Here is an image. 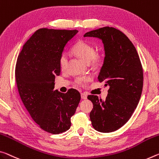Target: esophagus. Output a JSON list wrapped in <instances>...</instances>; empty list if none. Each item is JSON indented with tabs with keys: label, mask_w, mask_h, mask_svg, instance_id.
Instances as JSON below:
<instances>
[{
	"label": "esophagus",
	"mask_w": 159,
	"mask_h": 159,
	"mask_svg": "<svg viewBox=\"0 0 159 159\" xmlns=\"http://www.w3.org/2000/svg\"><path fill=\"white\" fill-rule=\"evenodd\" d=\"M80 96H81V99L83 100L87 99V94H85V93H81V94H80Z\"/></svg>",
	"instance_id": "1"
}]
</instances>
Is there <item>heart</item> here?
<instances>
[{
  "label": "heart",
  "mask_w": 159,
  "mask_h": 159,
  "mask_svg": "<svg viewBox=\"0 0 159 159\" xmlns=\"http://www.w3.org/2000/svg\"><path fill=\"white\" fill-rule=\"evenodd\" d=\"M71 51L73 54L75 56L80 58L83 61L88 63L92 66H97L100 64L102 60V56L98 53L95 52V49L92 45L88 43V42L80 40L75 43ZM68 61H69V56L67 53L64 52L61 55L59 59V64L61 70H65L67 66ZM91 78L90 76H81L77 77L75 80V84L79 85H84L89 82Z\"/></svg>",
  "instance_id": "heart-1"
}]
</instances>
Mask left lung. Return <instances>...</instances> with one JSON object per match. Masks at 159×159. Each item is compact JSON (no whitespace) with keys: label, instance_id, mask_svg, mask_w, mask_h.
I'll list each match as a JSON object with an SVG mask.
<instances>
[{"label":"left lung","instance_id":"obj_1","mask_svg":"<svg viewBox=\"0 0 159 159\" xmlns=\"http://www.w3.org/2000/svg\"><path fill=\"white\" fill-rule=\"evenodd\" d=\"M84 37L102 41L105 57L98 79L110 87L104 100L97 95L88 96L93 104L90 119L98 132H115L130 119L140 100L143 70L139 57L129 38L114 27L92 30Z\"/></svg>","mask_w":159,"mask_h":159}]
</instances>
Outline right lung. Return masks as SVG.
I'll list each match as a JSON object with an SVG mask.
<instances>
[{"mask_svg": "<svg viewBox=\"0 0 159 159\" xmlns=\"http://www.w3.org/2000/svg\"><path fill=\"white\" fill-rule=\"evenodd\" d=\"M79 31L42 28L27 40L20 53L16 79L20 96L30 116L42 129L54 134L70 127L80 100L78 90H54L61 74L59 59L65 47Z\"/></svg>", "mask_w": 159, "mask_h": 159, "instance_id": "right-lung-1", "label": "right lung"}]
</instances>
